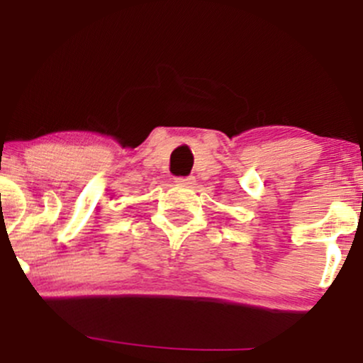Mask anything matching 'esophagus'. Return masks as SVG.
I'll return each instance as SVG.
<instances>
[{
  "label": "esophagus",
  "instance_id": "esophagus-1",
  "mask_svg": "<svg viewBox=\"0 0 363 363\" xmlns=\"http://www.w3.org/2000/svg\"><path fill=\"white\" fill-rule=\"evenodd\" d=\"M177 186H193L194 184V177L187 176V177H177L176 179Z\"/></svg>",
  "mask_w": 363,
  "mask_h": 363
}]
</instances>
